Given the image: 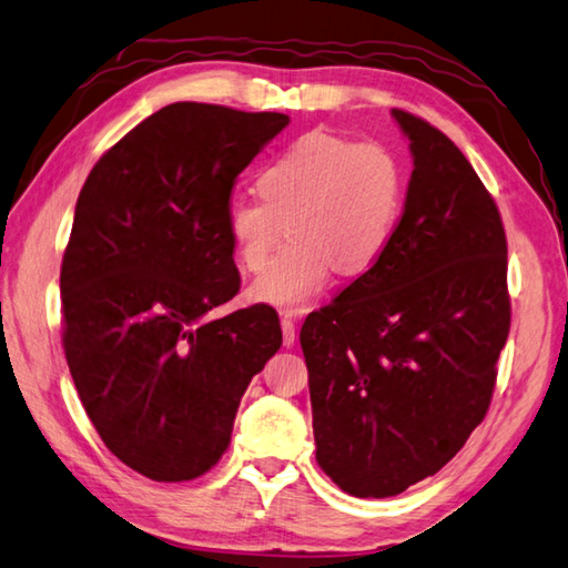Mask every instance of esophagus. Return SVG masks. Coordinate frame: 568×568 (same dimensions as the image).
Wrapping results in <instances>:
<instances>
[{"instance_id":"obj_1","label":"esophagus","mask_w":568,"mask_h":568,"mask_svg":"<svg viewBox=\"0 0 568 568\" xmlns=\"http://www.w3.org/2000/svg\"><path fill=\"white\" fill-rule=\"evenodd\" d=\"M281 329H283V344L285 346H293L295 344V320H293L291 312H283Z\"/></svg>"}]
</instances>
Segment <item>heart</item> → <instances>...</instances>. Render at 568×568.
I'll return each mask as SVG.
<instances>
[{
    "mask_svg": "<svg viewBox=\"0 0 568 568\" xmlns=\"http://www.w3.org/2000/svg\"><path fill=\"white\" fill-rule=\"evenodd\" d=\"M261 197L226 207V236L241 268L261 273L287 232L293 241L251 300L297 310L312 303L334 271L364 275L390 246L403 204V171L376 141L307 131L263 168Z\"/></svg>",
    "mask_w": 568,
    "mask_h": 568,
    "instance_id": "heart-1",
    "label": "heart"
}]
</instances>
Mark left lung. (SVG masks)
I'll return each mask as SVG.
<instances>
[{
  "label": "left lung",
  "mask_w": 568,
  "mask_h": 568,
  "mask_svg": "<svg viewBox=\"0 0 568 568\" xmlns=\"http://www.w3.org/2000/svg\"><path fill=\"white\" fill-rule=\"evenodd\" d=\"M393 116L415 168L390 246L300 329L317 464L356 498L452 462L488 413L510 332L496 202L449 136Z\"/></svg>",
  "instance_id": "obj_1"
}]
</instances>
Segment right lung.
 Wrapping results in <instances>:
<instances>
[{"label": "right lung", "instance_id": "right-lung-1", "mask_svg": "<svg viewBox=\"0 0 568 568\" xmlns=\"http://www.w3.org/2000/svg\"><path fill=\"white\" fill-rule=\"evenodd\" d=\"M291 124L175 102L84 180L60 265L63 348L119 462L163 484L220 462L251 378L283 344L271 305L204 320L239 293L226 207L239 173Z\"/></svg>", "mask_w": 568, "mask_h": 568}]
</instances>
